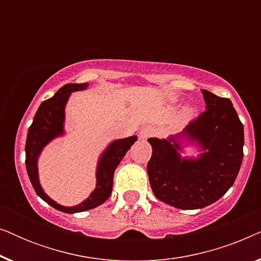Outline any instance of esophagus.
Wrapping results in <instances>:
<instances>
[{"instance_id":"34e87169","label":"esophagus","mask_w":261,"mask_h":261,"mask_svg":"<svg viewBox=\"0 0 261 261\" xmlns=\"http://www.w3.org/2000/svg\"><path fill=\"white\" fill-rule=\"evenodd\" d=\"M153 134H154V129H153L152 127H144L141 128L140 132H139V138H140L141 140H146V139L152 137Z\"/></svg>"}]
</instances>
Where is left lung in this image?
I'll return each instance as SVG.
<instances>
[{
  "label": "left lung",
  "mask_w": 261,
  "mask_h": 261,
  "mask_svg": "<svg viewBox=\"0 0 261 261\" xmlns=\"http://www.w3.org/2000/svg\"><path fill=\"white\" fill-rule=\"evenodd\" d=\"M205 110L180 135L198 141L204 153L181 159L176 138H149L147 173L160 201L179 209H201L220 199L237 179L244 158V126L229 98L202 90ZM178 137V135H177Z\"/></svg>",
  "instance_id": "1"
}]
</instances>
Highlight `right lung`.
Masks as SVG:
<instances>
[{"instance_id": "1", "label": "right lung", "mask_w": 261, "mask_h": 261, "mask_svg": "<svg viewBox=\"0 0 261 261\" xmlns=\"http://www.w3.org/2000/svg\"><path fill=\"white\" fill-rule=\"evenodd\" d=\"M87 87V83L66 84L60 88L53 97L42 102L39 107L37 114H35L33 123L31 124L30 129H28L26 140V169L35 192H37L39 197H41L53 208L67 214L81 213L96 208V206L102 204L103 202L108 199L113 190L114 172H115L117 165H119L123 156L126 155L128 149L137 140V137H129L116 140L113 144H110L107 151L102 154L101 159H99L97 174H96V177H97L96 189L89 196V198L85 199L81 204L76 206H63L52 201L45 194L40 187L38 178V155L40 154L42 147L49 140L63 134L64 108H65V103L69 98L70 92L82 90V89Z\"/></svg>"}]
</instances>
